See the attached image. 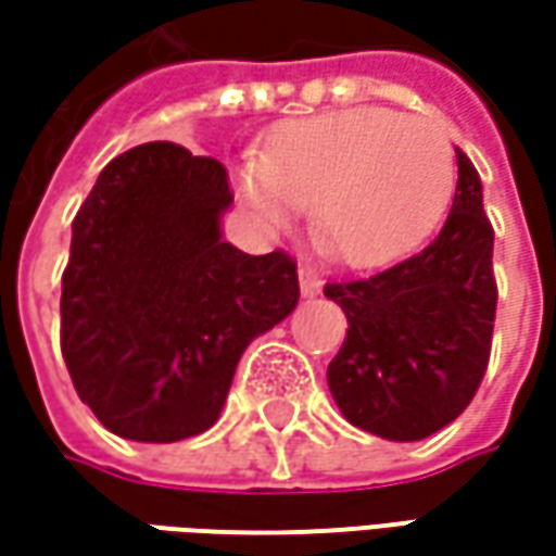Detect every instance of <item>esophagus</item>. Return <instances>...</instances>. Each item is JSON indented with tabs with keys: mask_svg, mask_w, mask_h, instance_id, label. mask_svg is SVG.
<instances>
[{
	"mask_svg": "<svg viewBox=\"0 0 556 556\" xmlns=\"http://www.w3.org/2000/svg\"><path fill=\"white\" fill-rule=\"evenodd\" d=\"M300 290H303V296H315L321 290V278H318L315 268L300 266Z\"/></svg>",
	"mask_w": 556,
	"mask_h": 556,
	"instance_id": "obj_1",
	"label": "esophagus"
}]
</instances>
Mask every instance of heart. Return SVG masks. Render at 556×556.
<instances>
[{
	"instance_id": "obj_1",
	"label": "heart",
	"mask_w": 556,
	"mask_h": 556,
	"mask_svg": "<svg viewBox=\"0 0 556 556\" xmlns=\"http://www.w3.org/2000/svg\"><path fill=\"white\" fill-rule=\"evenodd\" d=\"M247 210L268 228L312 201V235L346 266H383L415 250L445 216L455 151L442 129L390 108H353L288 123L266 154L235 166Z\"/></svg>"
}]
</instances>
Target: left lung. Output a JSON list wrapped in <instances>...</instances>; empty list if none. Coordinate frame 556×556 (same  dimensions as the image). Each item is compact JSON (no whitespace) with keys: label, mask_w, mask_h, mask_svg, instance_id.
Listing matches in <instances>:
<instances>
[{"label":"left lung","mask_w":556,"mask_h":556,"mask_svg":"<svg viewBox=\"0 0 556 556\" xmlns=\"http://www.w3.org/2000/svg\"><path fill=\"white\" fill-rule=\"evenodd\" d=\"M458 154L452 213L420 253L355 281H328L346 312V340L328 365L343 417L374 437L417 442L470 405L492 353L498 285L495 231L480 173Z\"/></svg>","instance_id":"8db88e82"}]
</instances>
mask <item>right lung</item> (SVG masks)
Masks as SVG:
<instances>
[{"label":"right lung","mask_w":556,"mask_h":556,"mask_svg":"<svg viewBox=\"0 0 556 556\" xmlns=\"http://www.w3.org/2000/svg\"><path fill=\"white\" fill-rule=\"evenodd\" d=\"M216 157L148 141L108 163L74 219L61 355L76 395L123 439L179 442L216 424L238 358L285 321L296 263L223 241Z\"/></svg>","instance_id":"1"}]
</instances>
